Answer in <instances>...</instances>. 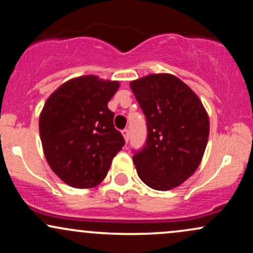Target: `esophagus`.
<instances>
[{"mask_svg": "<svg viewBox=\"0 0 253 253\" xmlns=\"http://www.w3.org/2000/svg\"><path fill=\"white\" fill-rule=\"evenodd\" d=\"M123 134H124L125 140H126L127 143H128V140H129V129H128V128H125V129L123 130Z\"/></svg>", "mask_w": 253, "mask_h": 253, "instance_id": "obj_1", "label": "esophagus"}]
</instances>
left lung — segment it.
I'll return each mask as SVG.
<instances>
[{
  "mask_svg": "<svg viewBox=\"0 0 253 253\" xmlns=\"http://www.w3.org/2000/svg\"><path fill=\"white\" fill-rule=\"evenodd\" d=\"M130 89L143 110L147 138L133 150L138 176L156 190H170L195 172L210 135L201 101L181 80L156 74L133 81Z\"/></svg>",
  "mask_w": 253,
  "mask_h": 253,
  "instance_id": "8db88e82",
  "label": "left lung"
}]
</instances>
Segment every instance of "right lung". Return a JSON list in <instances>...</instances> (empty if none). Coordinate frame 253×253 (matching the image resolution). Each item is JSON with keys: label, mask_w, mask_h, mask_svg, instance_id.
Returning a JSON list of instances; mask_svg holds the SVG:
<instances>
[{"label": "right lung", "mask_w": 253, "mask_h": 253, "mask_svg": "<svg viewBox=\"0 0 253 253\" xmlns=\"http://www.w3.org/2000/svg\"><path fill=\"white\" fill-rule=\"evenodd\" d=\"M118 82L82 76L60 85L46 101L39 132L46 161L74 188H92L108 172L125 145L108 109Z\"/></svg>", "instance_id": "right-lung-1"}]
</instances>
